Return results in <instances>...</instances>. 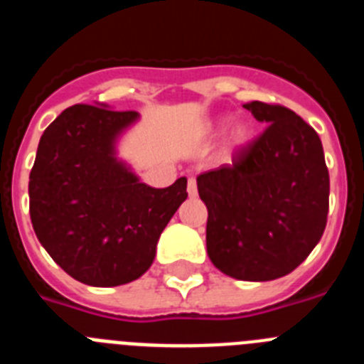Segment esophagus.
I'll return each instance as SVG.
<instances>
[{"label":"esophagus","instance_id":"esophagus-1","mask_svg":"<svg viewBox=\"0 0 364 364\" xmlns=\"http://www.w3.org/2000/svg\"><path fill=\"white\" fill-rule=\"evenodd\" d=\"M188 195L189 197H197V180L195 178L188 180Z\"/></svg>","mask_w":364,"mask_h":364}]
</instances>
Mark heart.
Instances as JSON below:
<instances>
[{"label":"heart","mask_w":364,"mask_h":364,"mask_svg":"<svg viewBox=\"0 0 364 364\" xmlns=\"http://www.w3.org/2000/svg\"><path fill=\"white\" fill-rule=\"evenodd\" d=\"M230 122V117H220L213 125H211V134H218ZM253 138V129L252 125L247 122H235L228 129L226 138H224V154L228 156H237L242 151H246V147L252 144Z\"/></svg>","instance_id":"heart-1"}]
</instances>
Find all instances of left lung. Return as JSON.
Here are the masks:
<instances>
[{
    "mask_svg": "<svg viewBox=\"0 0 364 364\" xmlns=\"http://www.w3.org/2000/svg\"><path fill=\"white\" fill-rule=\"evenodd\" d=\"M242 107L268 127L233 166L197 176L208 208L205 246L230 277L273 281L294 272L323 237L330 176L319 134L294 111L262 102Z\"/></svg>",
    "mask_w": 364,
    "mask_h": 364,
    "instance_id": "1",
    "label": "left lung"
}]
</instances>
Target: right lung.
I'll return each mask as SVG.
<instances>
[{
    "instance_id": "1",
    "label": "right lung",
    "mask_w": 364,
    "mask_h": 364,
    "mask_svg": "<svg viewBox=\"0 0 364 364\" xmlns=\"http://www.w3.org/2000/svg\"><path fill=\"white\" fill-rule=\"evenodd\" d=\"M140 120L105 104L73 105L43 131L28 178L38 240L73 279L127 284L153 264L167 222L188 198V178L151 188L118 156V142Z\"/></svg>"
}]
</instances>
